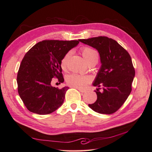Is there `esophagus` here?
<instances>
[{"mask_svg":"<svg viewBox=\"0 0 152 152\" xmlns=\"http://www.w3.org/2000/svg\"><path fill=\"white\" fill-rule=\"evenodd\" d=\"M78 90H79L80 92H81V93H85L86 92V90L84 89H80V88H77Z\"/></svg>","mask_w":152,"mask_h":152,"instance_id":"1","label":"esophagus"}]
</instances>
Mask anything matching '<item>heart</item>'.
<instances>
[{
  "mask_svg": "<svg viewBox=\"0 0 152 152\" xmlns=\"http://www.w3.org/2000/svg\"><path fill=\"white\" fill-rule=\"evenodd\" d=\"M82 56L85 59L87 63L93 61H98V55L96 50L88 47H83L80 49ZM71 52L69 51L66 53L61 60V67L63 70H65L66 68L68 59L70 58ZM91 81V78L89 76L80 75L73 73V74L69 75L66 77V83L73 87L75 88L82 89Z\"/></svg>",
  "mask_w": 152,
  "mask_h": 152,
  "instance_id": "heart-1",
  "label": "heart"
}]
</instances>
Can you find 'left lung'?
Here are the masks:
<instances>
[{
	"mask_svg": "<svg viewBox=\"0 0 152 152\" xmlns=\"http://www.w3.org/2000/svg\"><path fill=\"white\" fill-rule=\"evenodd\" d=\"M79 40L98 50L102 64L93 83L98 87L95 91L97 100L89 107L99 113H113L126 102L132 90L135 70L130 55L117 41L107 37ZM101 85L102 92L99 91Z\"/></svg>",
	"mask_w": 152,
	"mask_h": 152,
	"instance_id": "1",
	"label": "left lung"
}]
</instances>
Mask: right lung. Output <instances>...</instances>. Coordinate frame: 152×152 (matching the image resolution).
<instances>
[{
  "label": "right lung",
  "instance_id": "add662e5",
  "mask_svg": "<svg viewBox=\"0 0 152 152\" xmlns=\"http://www.w3.org/2000/svg\"><path fill=\"white\" fill-rule=\"evenodd\" d=\"M79 40H43L26 53L18 72V93L30 112L39 115L51 113L63 104L69 87L51 86L53 78L64 82L61 60Z\"/></svg>",
  "mask_w": 152,
  "mask_h": 152
}]
</instances>
